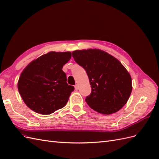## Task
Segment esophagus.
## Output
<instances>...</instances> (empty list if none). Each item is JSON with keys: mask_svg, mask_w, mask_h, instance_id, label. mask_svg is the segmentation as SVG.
<instances>
[{"mask_svg": "<svg viewBox=\"0 0 159 159\" xmlns=\"http://www.w3.org/2000/svg\"><path fill=\"white\" fill-rule=\"evenodd\" d=\"M75 90H79V85L78 84H76L75 86Z\"/></svg>", "mask_w": 159, "mask_h": 159, "instance_id": "obj_1", "label": "esophagus"}]
</instances>
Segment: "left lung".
<instances>
[{
    "label": "left lung",
    "mask_w": 159,
    "mask_h": 159,
    "mask_svg": "<svg viewBox=\"0 0 159 159\" xmlns=\"http://www.w3.org/2000/svg\"><path fill=\"white\" fill-rule=\"evenodd\" d=\"M72 54L89 77L92 91L85 101L89 107L105 115L120 110L132 90L131 76L123 64L99 49L75 50Z\"/></svg>",
    "instance_id": "left-lung-1"
}]
</instances>
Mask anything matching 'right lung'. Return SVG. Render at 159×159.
<instances>
[{
	"instance_id": "add662e5",
	"label": "right lung",
	"mask_w": 159,
	"mask_h": 159,
	"mask_svg": "<svg viewBox=\"0 0 159 159\" xmlns=\"http://www.w3.org/2000/svg\"><path fill=\"white\" fill-rule=\"evenodd\" d=\"M71 56L70 52H50L23 69L18 80V91L31 110L50 115L66 105L75 87L67 84L62 68Z\"/></svg>"
}]
</instances>
